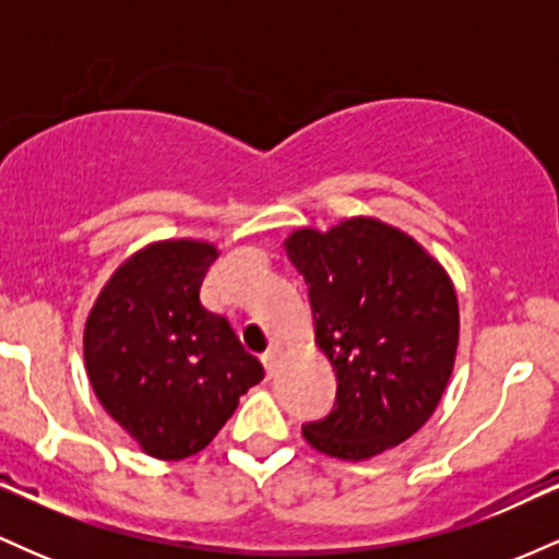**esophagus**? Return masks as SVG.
Returning a JSON list of instances; mask_svg holds the SVG:
<instances>
[{"label":"esophagus","instance_id":"obj_1","mask_svg":"<svg viewBox=\"0 0 559 559\" xmlns=\"http://www.w3.org/2000/svg\"><path fill=\"white\" fill-rule=\"evenodd\" d=\"M278 362H281V352H278V346H273V349H267L265 355H262V365H265L267 378H273V376H275V370H278Z\"/></svg>","mask_w":559,"mask_h":559}]
</instances>
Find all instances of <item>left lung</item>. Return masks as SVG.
I'll use <instances>...</instances> for the list:
<instances>
[{
	"instance_id": "obj_1",
	"label": "left lung",
	"mask_w": 559,
	"mask_h": 559,
	"mask_svg": "<svg viewBox=\"0 0 559 559\" xmlns=\"http://www.w3.org/2000/svg\"><path fill=\"white\" fill-rule=\"evenodd\" d=\"M284 249L310 288L316 344L338 381L331 413L301 436L352 463L400 447L436 413L457 357L460 307L444 265L370 215L297 228Z\"/></svg>"
}]
</instances>
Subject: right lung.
Masks as SVG:
<instances>
[{
  "label": "right lung",
  "mask_w": 559,
  "mask_h": 559,
  "mask_svg": "<svg viewBox=\"0 0 559 559\" xmlns=\"http://www.w3.org/2000/svg\"><path fill=\"white\" fill-rule=\"evenodd\" d=\"M215 258L204 239L146 243L115 267L83 323L96 400L150 457L202 452L265 378L228 320L199 299Z\"/></svg>",
  "instance_id": "obj_1"
}]
</instances>
